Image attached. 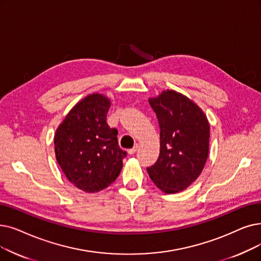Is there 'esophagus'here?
<instances>
[{"mask_svg":"<svg viewBox=\"0 0 261 261\" xmlns=\"http://www.w3.org/2000/svg\"><path fill=\"white\" fill-rule=\"evenodd\" d=\"M138 149H139V145H138V144H135V145L132 147L131 149H129V150H128V153H129V154H133V153L137 152V150H138Z\"/></svg>","mask_w":261,"mask_h":261,"instance_id":"obj_1","label":"esophagus"}]
</instances>
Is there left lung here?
<instances>
[{
	"label": "left lung",
	"instance_id": "1",
	"mask_svg": "<svg viewBox=\"0 0 261 261\" xmlns=\"http://www.w3.org/2000/svg\"><path fill=\"white\" fill-rule=\"evenodd\" d=\"M148 101L160 126V154L147 172L164 193H178L194 182L206 164L209 122L196 103L175 90Z\"/></svg>",
	"mask_w": 261,
	"mask_h": 261
}]
</instances>
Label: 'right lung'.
I'll use <instances>...</instances> for the list:
<instances>
[{
  "mask_svg": "<svg viewBox=\"0 0 261 261\" xmlns=\"http://www.w3.org/2000/svg\"><path fill=\"white\" fill-rule=\"evenodd\" d=\"M108 97L88 95L68 113L54 135L55 156L67 179L87 193L114 182L127 152L120 149L117 130L110 128Z\"/></svg>",
  "mask_w": 261,
  "mask_h": 261,
  "instance_id": "add662e5",
  "label": "right lung"
}]
</instances>
